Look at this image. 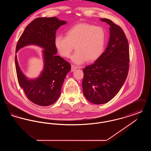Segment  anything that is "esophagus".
Returning <instances> with one entry per match:
<instances>
[{"instance_id": "obj_1", "label": "esophagus", "mask_w": 151, "mask_h": 151, "mask_svg": "<svg viewBox=\"0 0 151 151\" xmlns=\"http://www.w3.org/2000/svg\"><path fill=\"white\" fill-rule=\"evenodd\" d=\"M78 68H79L78 66L75 65H71V71L73 72L75 70H76Z\"/></svg>"}]
</instances>
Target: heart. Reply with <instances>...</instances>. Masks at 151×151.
I'll return each instance as SVG.
<instances>
[{
    "instance_id": "obj_1",
    "label": "heart",
    "mask_w": 151,
    "mask_h": 151,
    "mask_svg": "<svg viewBox=\"0 0 151 151\" xmlns=\"http://www.w3.org/2000/svg\"><path fill=\"white\" fill-rule=\"evenodd\" d=\"M104 30L99 27L81 23L73 25L66 32V36H57L54 45L59 54L69 58L75 46L76 51L71 57L72 62L81 65L87 60H97L102 54L105 43Z\"/></svg>"
}]
</instances>
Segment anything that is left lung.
<instances>
[{
	"mask_svg": "<svg viewBox=\"0 0 151 151\" xmlns=\"http://www.w3.org/2000/svg\"><path fill=\"white\" fill-rule=\"evenodd\" d=\"M110 26L107 47L92 65L83 68V94L94 104L106 103L119 92L129 69V47L122 28L108 19H101Z\"/></svg>",
	"mask_w": 151,
	"mask_h": 151,
	"instance_id": "1",
	"label": "left lung"
}]
</instances>
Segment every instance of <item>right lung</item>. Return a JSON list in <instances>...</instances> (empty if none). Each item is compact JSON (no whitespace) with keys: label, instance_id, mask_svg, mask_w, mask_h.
<instances>
[{"label":"right lung","instance_id":"right-lung-1","mask_svg":"<svg viewBox=\"0 0 151 151\" xmlns=\"http://www.w3.org/2000/svg\"><path fill=\"white\" fill-rule=\"evenodd\" d=\"M67 23L56 17H38L26 27L20 37L16 53L28 45L42 48L44 67L40 75L28 79L22 72L15 55V66L19 85L29 100L36 105L47 106L55 102L60 97L65 78L71 70V65L58 56L54 45L56 31Z\"/></svg>","mask_w":151,"mask_h":151}]
</instances>
